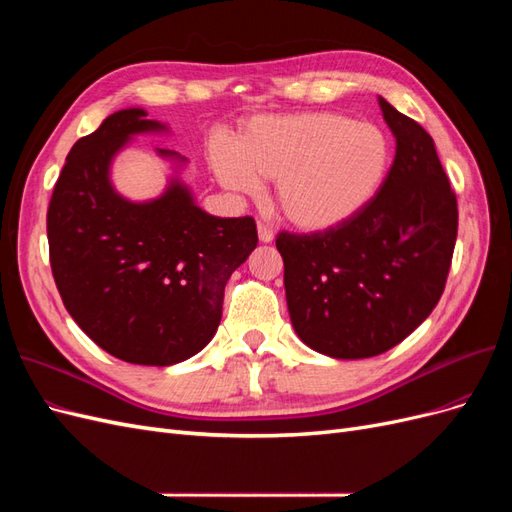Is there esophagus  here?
I'll use <instances>...</instances> for the list:
<instances>
[{"label":"esophagus","instance_id":"34e87169","mask_svg":"<svg viewBox=\"0 0 512 512\" xmlns=\"http://www.w3.org/2000/svg\"><path fill=\"white\" fill-rule=\"evenodd\" d=\"M258 239H260L262 243H271V241L275 239V232H273V228L260 222V224H258Z\"/></svg>","mask_w":512,"mask_h":512}]
</instances>
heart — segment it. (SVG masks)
I'll return each mask as SVG.
<instances>
[{
    "label": "heart",
    "mask_w": 512,
    "mask_h": 512,
    "mask_svg": "<svg viewBox=\"0 0 512 512\" xmlns=\"http://www.w3.org/2000/svg\"><path fill=\"white\" fill-rule=\"evenodd\" d=\"M211 166L226 190L254 196L260 179L275 183L286 220L318 232L348 222L382 185L391 145L371 123L339 113L256 117L235 145L211 143Z\"/></svg>",
    "instance_id": "b5f03b06"
}]
</instances>
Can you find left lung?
I'll use <instances>...</instances> for the list:
<instances>
[{
	"label": "left lung",
	"mask_w": 512,
	"mask_h": 512,
	"mask_svg": "<svg viewBox=\"0 0 512 512\" xmlns=\"http://www.w3.org/2000/svg\"><path fill=\"white\" fill-rule=\"evenodd\" d=\"M378 102L397 147L376 196L335 228L275 239L292 327L333 359H369L404 342L438 305L457 239V198L433 138Z\"/></svg>",
	"instance_id": "obj_1"
}]
</instances>
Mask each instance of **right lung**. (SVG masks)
Instances as JSON below:
<instances>
[{
    "label": "right lung",
    "instance_id": "obj_1",
    "mask_svg": "<svg viewBox=\"0 0 512 512\" xmlns=\"http://www.w3.org/2000/svg\"><path fill=\"white\" fill-rule=\"evenodd\" d=\"M143 108L108 115L70 149L55 183L46 235L57 290L74 322L117 359L166 367L203 350L222 320L224 286L258 243L256 222L215 218L188 185L132 203L111 164L134 134L166 132ZM158 156L177 166L170 149Z\"/></svg>",
    "mask_w": 512,
    "mask_h": 512
}]
</instances>
